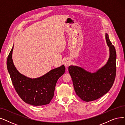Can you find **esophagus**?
<instances>
[{
  "instance_id": "1",
  "label": "esophagus",
  "mask_w": 125,
  "mask_h": 125,
  "mask_svg": "<svg viewBox=\"0 0 125 125\" xmlns=\"http://www.w3.org/2000/svg\"><path fill=\"white\" fill-rule=\"evenodd\" d=\"M64 64L66 67H69L71 64V61L69 59H66L64 61Z\"/></svg>"
}]
</instances>
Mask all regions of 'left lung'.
I'll list each match as a JSON object with an SVG mask.
<instances>
[{
    "instance_id": "1",
    "label": "left lung",
    "mask_w": 125,
    "mask_h": 125,
    "mask_svg": "<svg viewBox=\"0 0 125 125\" xmlns=\"http://www.w3.org/2000/svg\"><path fill=\"white\" fill-rule=\"evenodd\" d=\"M106 40L110 56L107 63L96 72L91 73L77 66L68 68L72 79L74 90L82 100L91 102L101 97L111 88L116 76V53L107 33Z\"/></svg>"
}]
</instances>
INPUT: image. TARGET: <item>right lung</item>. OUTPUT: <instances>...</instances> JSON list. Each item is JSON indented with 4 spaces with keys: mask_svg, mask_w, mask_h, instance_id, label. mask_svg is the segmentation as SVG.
Instances as JSON below:
<instances>
[{
    "mask_svg": "<svg viewBox=\"0 0 125 125\" xmlns=\"http://www.w3.org/2000/svg\"><path fill=\"white\" fill-rule=\"evenodd\" d=\"M13 47L7 61L8 72L14 87L22 101L33 106H42L51 102L58 78L65 72V67L50 71L44 75L36 78H30L20 73L15 67L12 60Z\"/></svg>",
    "mask_w": 125,
    "mask_h": 125,
    "instance_id": "obj_1",
    "label": "right lung"
}]
</instances>
